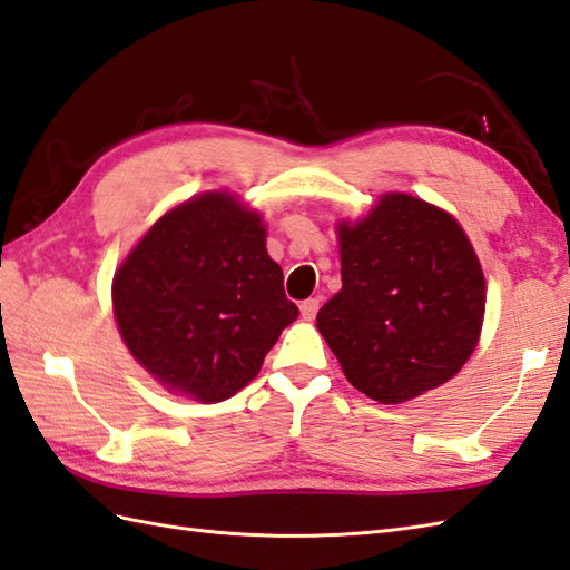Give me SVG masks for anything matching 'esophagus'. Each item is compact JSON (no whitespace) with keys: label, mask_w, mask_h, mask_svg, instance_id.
Wrapping results in <instances>:
<instances>
[{"label":"esophagus","mask_w":570,"mask_h":570,"mask_svg":"<svg viewBox=\"0 0 570 570\" xmlns=\"http://www.w3.org/2000/svg\"><path fill=\"white\" fill-rule=\"evenodd\" d=\"M317 308H321V301H317V298H306V301L301 303V315L306 317V321H313Z\"/></svg>","instance_id":"34e87169"}]
</instances>
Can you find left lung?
I'll use <instances>...</instances> for the list:
<instances>
[{
    "label": "left lung",
    "mask_w": 570,
    "mask_h": 570,
    "mask_svg": "<svg viewBox=\"0 0 570 570\" xmlns=\"http://www.w3.org/2000/svg\"><path fill=\"white\" fill-rule=\"evenodd\" d=\"M342 288L317 330L354 389L395 405L466 364L483 325L485 282L461 225L420 198L386 194L340 225Z\"/></svg>",
    "instance_id": "obj_1"
}]
</instances>
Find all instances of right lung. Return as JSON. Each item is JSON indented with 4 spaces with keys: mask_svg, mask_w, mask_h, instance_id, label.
I'll list each match as a JSON object with an SVG mask.
<instances>
[{
    "mask_svg": "<svg viewBox=\"0 0 570 570\" xmlns=\"http://www.w3.org/2000/svg\"><path fill=\"white\" fill-rule=\"evenodd\" d=\"M114 313L130 354L204 403L247 386L298 317L262 218L228 194L198 196L153 225L114 276Z\"/></svg>",
    "mask_w": 570,
    "mask_h": 570,
    "instance_id": "right-lung-1",
    "label": "right lung"
}]
</instances>
